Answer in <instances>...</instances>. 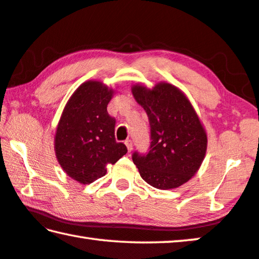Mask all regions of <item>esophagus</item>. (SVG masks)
I'll list each match as a JSON object with an SVG mask.
<instances>
[{"label": "esophagus", "instance_id": "1", "mask_svg": "<svg viewBox=\"0 0 259 259\" xmlns=\"http://www.w3.org/2000/svg\"><path fill=\"white\" fill-rule=\"evenodd\" d=\"M124 144L126 146V149H128V152L133 151V141H131V139H126Z\"/></svg>", "mask_w": 259, "mask_h": 259}]
</instances>
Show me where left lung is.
<instances>
[{"label":"left lung","instance_id":"left-lung-1","mask_svg":"<svg viewBox=\"0 0 259 259\" xmlns=\"http://www.w3.org/2000/svg\"><path fill=\"white\" fill-rule=\"evenodd\" d=\"M131 92L151 126L150 151L133 155L139 174L160 190L181 187L198 171L207 149L206 131L194 106L181 90L166 81L152 89L133 85Z\"/></svg>","mask_w":259,"mask_h":259}]
</instances>
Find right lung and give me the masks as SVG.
<instances>
[{
	"instance_id": "add662e5",
	"label": "right lung",
	"mask_w": 259,
	"mask_h": 259,
	"mask_svg": "<svg viewBox=\"0 0 259 259\" xmlns=\"http://www.w3.org/2000/svg\"><path fill=\"white\" fill-rule=\"evenodd\" d=\"M115 91L99 80L78 86L64 106L54 137L56 159L69 178L90 184L107 173L126 153V146L116 143L115 120L107 105Z\"/></svg>"
}]
</instances>
